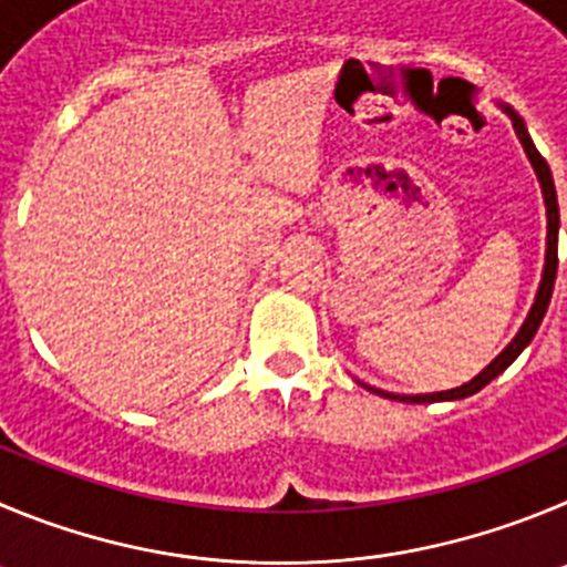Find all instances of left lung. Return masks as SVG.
<instances>
[{
	"label": "left lung",
	"mask_w": 567,
	"mask_h": 567,
	"mask_svg": "<svg viewBox=\"0 0 567 567\" xmlns=\"http://www.w3.org/2000/svg\"><path fill=\"white\" fill-rule=\"evenodd\" d=\"M498 105L506 111V114H509L512 128H515L517 140H520L523 151H526L528 162H532L534 173H537L539 189H543V200H546V220H548V226H546L548 229L546 231V266H543L539 288H537V293H534V305L528 308V316H526V321L520 324V330H517V336L504 347V352H501V355L495 358L489 367L481 369V372L475 374L470 383L456 385V389H447V391H431V394H394V391H383V389H374V385L361 383V385H367L369 391H374V394L389 396V400H400V403H444V400H464V396H470V394H475V391L484 389L489 380L498 378L504 369H509L512 363H515V358L520 355L528 343H532L534 332L539 330V324H543V316H546L548 301H551V293H554V279H557V240H559L557 189H554V178H551V171H548V162L539 156L537 147H534L526 123H523V116L517 114L509 103H504V100H498Z\"/></svg>",
	"instance_id": "left-lung-1"
}]
</instances>
